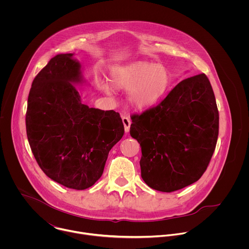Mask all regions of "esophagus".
Masks as SVG:
<instances>
[{"mask_svg":"<svg viewBox=\"0 0 249 249\" xmlns=\"http://www.w3.org/2000/svg\"><path fill=\"white\" fill-rule=\"evenodd\" d=\"M122 120H123V124H124V131L128 132L129 128H130V124H131V121H130L129 116L126 115V114L123 115Z\"/></svg>","mask_w":249,"mask_h":249,"instance_id":"obj_1","label":"esophagus"}]
</instances>
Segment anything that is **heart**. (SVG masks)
Instances as JSON below:
<instances>
[{
	"mask_svg": "<svg viewBox=\"0 0 249 249\" xmlns=\"http://www.w3.org/2000/svg\"><path fill=\"white\" fill-rule=\"evenodd\" d=\"M109 81L118 90L129 91V102L137 108L155 106L167 93L172 77L163 64L135 61L123 66H114L109 71ZM101 87L107 94L111 93L107 83Z\"/></svg>",
	"mask_w": 249,
	"mask_h": 249,
	"instance_id": "heart-1",
	"label": "heart"
}]
</instances>
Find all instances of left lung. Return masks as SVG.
Listing matches in <instances>:
<instances>
[{"instance_id":"left-lung-1","label":"left lung","mask_w":249,"mask_h":249,"mask_svg":"<svg viewBox=\"0 0 249 249\" xmlns=\"http://www.w3.org/2000/svg\"><path fill=\"white\" fill-rule=\"evenodd\" d=\"M130 135L141 145V177L171 193L206 171L218 135V111L205 73L180 81L157 106L131 117Z\"/></svg>"}]
</instances>
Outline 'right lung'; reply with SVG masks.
<instances>
[{
	"label": "right lung",
	"mask_w": 249,
	"mask_h": 249,
	"mask_svg": "<svg viewBox=\"0 0 249 249\" xmlns=\"http://www.w3.org/2000/svg\"><path fill=\"white\" fill-rule=\"evenodd\" d=\"M73 53L53 57L33 81L26 115L27 135L47 177L74 190L103 176L108 153L124 127L118 112L81 103L75 84L84 82Z\"/></svg>",
	"instance_id": "add662e5"
}]
</instances>
